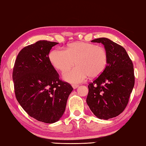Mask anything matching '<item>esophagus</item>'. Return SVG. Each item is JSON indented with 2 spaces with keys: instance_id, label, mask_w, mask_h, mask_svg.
Returning <instances> with one entry per match:
<instances>
[{
  "instance_id": "34e87169",
  "label": "esophagus",
  "mask_w": 146,
  "mask_h": 146,
  "mask_svg": "<svg viewBox=\"0 0 146 146\" xmlns=\"http://www.w3.org/2000/svg\"><path fill=\"white\" fill-rule=\"evenodd\" d=\"M72 87H73V88H74V89H76L77 88H78V87L79 86V85H78V84H72Z\"/></svg>"
}]
</instances>
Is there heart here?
<instances>
[{
  "instance_id": "heart-1",
  "label": "heart",
  "mask_w": 146,
  "mask_h": 146,
  "mask_svg": "<svg viewBox=\"0 0 146 146\" xmlns=\"http://www.w3.org/2000/svg\"><path fill=\"white\" fill-rule=\"evenodd\" d=\"M51 64L62 72L70 70L75 64L77 67L64 74L65 80L72 83L83 81L88 76L96 78L106 69L108 54L106 49L94 44L75 42L68 44L65 51L53 49L49 53Z\"/></svg>"
}]
</instances>
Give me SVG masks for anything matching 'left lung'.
I'll return each instance as SVG.
<instances>
[{
  "mask_svg": "<svg viewBox=\"0 0 146 146\" xmlns=\"http://www.w3.org/2000/svg\"><path fill=\"white\" fill-rule=\"evenodd\" d=\"M92 42L102 43L108 54L104 72L88 85L86 103L99 119L116 117L124 111L135 84L133 65L125 48L107 38Z\"/></svg>",
  "mask_w": 146,
  "mask_h": 146,
  "instance_id": "8db88e82",
  "label": "left lung"
}]
</instances>
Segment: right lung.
<instances>
[{"label": "right lung", "mask_w": 146, "mask_h": 146, "mask_svg": "<svg viewBox=\"0 0 146 146\" xmlns=\"http://www.w3.org/2000/svg\"><path fill=\"white\" fill-rule=\"evenodd\" d=\"M58 42L39 40L23 48L13 68L16 99L30 116L53 123L64 114L73 88L59 79L49 53Z\"/></svg>", "instance_id": "obj_1"}]
</instances>
